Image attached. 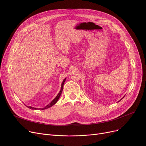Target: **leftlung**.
Here are the masks:
<instances>
[{"instance_id": "1", "label": "left lung", "mask_w": 146, "mask_h": 146, "mask_svg": "<svg viewBox=\"0 0 146 146\" xmlns=\"http://www.w3.org/2000/svg\"><path fill=\"white\" fill-rule=\"evenodd\" d=\"M124 97H123V98H124ZM121 100H120V101H121ZM118 102H119V101H118Z\"/></svg>"}]
</instances>
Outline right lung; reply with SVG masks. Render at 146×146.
Here are the masks:
<instances>
[{
    "label": "right lung",
    "instance_id": "obj_1",
    "mask_svg": "<svg viewBox=\"0 0 146 146\" xmlns=\"http://www.w3.org/2000/svg\"><path fill=\"white\" fill-rule=\"evenodd\" d=\"M66 78H65L64 79V80L63 81V82H62V83H61V89H60V91L59 92V93L58 94V95H57V96L53 99V100L51 102V103H50L48 105H47V106H45L44 108H33V107H31V106H28V108H29V109H32V110H45V109H47V108H50L51 106H53L57 102V101L58 100V99H59V98L60 97V95H61V93H62V91H63V85H64V82H65V81H66Z\"/></svg>",
    "mask_w": 146,
    "mask_h": 146
}]
</instances>
